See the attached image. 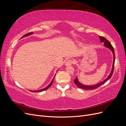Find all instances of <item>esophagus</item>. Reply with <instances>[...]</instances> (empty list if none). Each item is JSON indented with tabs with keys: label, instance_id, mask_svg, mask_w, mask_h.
<instances>
[{
	"label": "esophagus",
	"instance_id": "34e87169",
	"mask_svg": "<svg viewBox=\"0 0 126 126\" xmlns=\"http://www.w3.org/2000/svg\"><path fill=\"white\" fill-rule=\"evenodd\" d=\"M72 63H73V62H72V60H68L65 63V65L66 66H70L72 64Z\"/></svg>",
	"mask_w": 126,
	"mask_h": 126
}]
</instances>
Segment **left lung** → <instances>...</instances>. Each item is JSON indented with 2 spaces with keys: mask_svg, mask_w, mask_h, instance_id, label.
<instances>
[{
  "mask_svg": "<svg viewBox=\"0 0 126 126\" xmlns=\"http://www.w3.org/2000/svg\"><path fill=\"white\" fill-rule=\"evenodd\" d=\"M99 38L100 40V41L101 43H104V46L105 47H107L109 48V49L111 50V51H112V54H113V63H112V69L111 71V72H110V74H109V75L108 76V77L105 80H104V81L100 82V83H98L96 85H85L82 84L81 82H80L78 81V78L76 77V79H75L74 80V82L75 84L77 85V86L78 88H82L83 89H87V90H93V89H96L97 88H98L99 87H100V86H101L102 84H104V83L106 82L107 81L109 80L110 78L111 77V76L113 74V69H114V65H115V51H114V49L112 47V46L111 45V44H110V42L106 38H105V37H102V36H99Z\"/></svg>",
  "mask_w": 126,
  "mask_h": 126,
  "instance_id": "left-lung-1",
  "label": "left lung"
}]
</instances>
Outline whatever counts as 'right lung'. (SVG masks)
I'll return each instance as SVG.
<instances>
[{"label": "right lung", "instance_id": "right-lung-1", "mask_svg": "<svg viewBox=\"0 0 126 126\" xmlns=\"http://www.w3.org/2000/svg\"><path fill=\"white\" fill-rule=\"evenodd\" d=\"M32 34H33V32H30V33H28L26 34V35H25L24 36H22V37L21 38H22L26 37H27V36H29V35H32ZM55 76H56V75H55ZM55 77H54V78H55ZM54 78H53V79L52 80V81H51V82H50V83H49V84L45 88H43V89H40V90H34V91L30 90V91H32V92H33V93H36V92H40V91H45V90H47V89H48L52 85V83H53V81H54Z\"/></svg>", "mask_w": 126, "mask_h": 126}]
</instances>
